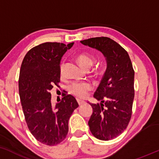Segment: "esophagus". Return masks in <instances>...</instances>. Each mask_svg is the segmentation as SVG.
I'll return each instance as SVG.
<instances>
[{
    "mask_svg": "<svg viewBox=\"0 0 159 159\" xmlns=\"http://www.w3.org/2000/svg\"><path fill=\"white\" fill-rule=\"evenodd\" d=\"M77 101H78V104H79V106H81V105H83V104H85V101H84L80 100V99H78Z\"/></svg>",
    "mask_w": 159,
    "mask_h": 159,
    "instance_id": "obj_1",
    "label": "esophagus"
}]
</instances>
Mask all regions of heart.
Returning a JSON list of instances; mask_svg holds the SVG:
<instances>
[{
  "label": "heart",
  "instance_id": "heart-1",
  "mask_svg": "<svg viewBox=\"0 0 159 159\" xmlns=\"http://www.w3.org/2000/svg\"><path fill=\"white\" fill-rule=\"evenodd\" d=\"M77 61L83 68L89 69L94 64V60L87 53H80L77 56ZM60 75H64V64L60 66ZM92 89V85L88 82H74L69 87V92L78 98H84Z\"/></svg>",
  "mask_w": 159,
  "mask_h": 159
}]
</instances>
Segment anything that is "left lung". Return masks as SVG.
<instances>
[{
    "label": "left lung",
    "instance_id": "obj_1",
    "mask_svg": "<svg viewBox=\"0 0 159 159\" xmlns=\"http://www.w3.org/2000/svg\"><path fill=\"white\" fill-rule=\"evenodd\" d=\"M81 43L106 58V72L94 93L101 104L89 103L93 112L88 124L96 139L111 140L121 134L130 121L135 95L133 64L127 52L110 38H92Z\"/></svg>",
    "mask_w": 159,
    "mask_h": 159
}]
</instances>
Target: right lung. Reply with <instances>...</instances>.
<instances>
[{"instance_id":"1","label":"right lung","mask_w":159,"mask_h":159,"mask_svg":"<svg viewBox=\"0 0 159 159\" xmlns=\"http://www.w3.org/2000/svg\"><path fill=\"white\" fill-rule=\"evenodd\" d=\"M73 44L46 42L36 46L28 51L20 66L18 87L25 120L36 140L49 146L64 140L69 119L78 107L71 95L64 94L55 105L51 103L50 90L60 82L61 58Z\"/></svg>"}]
</instances>
